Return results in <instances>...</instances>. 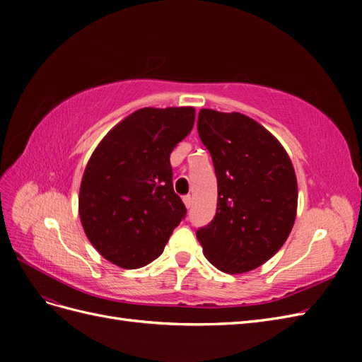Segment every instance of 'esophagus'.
Listing matches in <instances>:
<instances>
[{
	"mask_svg": "<svg viewBox=\"0 0 362 362\" xmlns=\"http://www.w3.org/2000/svg\"><path fill=\"white\" fill-rule=\"evenodd\" d=\"M182 202H184L185 206L190 208V206H192V202H193V198H192L190 194H187V196H184V198H182Z\"/></svg>",
	"mask_w": 362,
	"mask_h": 362,
	"instance_id": "esophagus-1",
	"label": "esophagus"
}]
</instances>
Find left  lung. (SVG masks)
<instances>
[{
	"label": "left lung",
	"instance_id": "1",
	"mask_svg": "<svg viewBox=\"0 0 362 362\" xmlns=\"http://www.w3.org/2000/svg\"><path fill=\"white\" fill-rule=\"evenodd\" d=\"M198 133L217 177V210L196 231L204 255L225 273L264 264L286 243L298 210V181L286 149L242 113L202 108Z\"/></svg>",
	"mask_w": 362,
	"mask_h": 362
}]
</instances>
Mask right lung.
I'll return each mask as SVG.
<instances>
[{"label": "right lung", "instance_id": "add662e5", "mask_svg": "<svg viewBox=\"0 0 362 362\" xmlns=\"http://www.w3.org/2000/svg\"><path fill=\"white\" fill-rule=\"evenodd\" d=\"M193 124V107H145L120 120L93 151L78 211L89 242L113 264H149L184 218L169 158Z\"/></svg>", "mask_w": 362, "mask_h": 362}]
</instances>
